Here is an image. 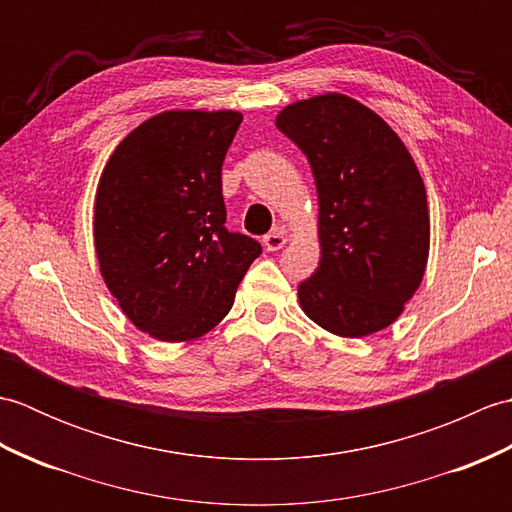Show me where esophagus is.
<instances>
[{
  "instance_id": "34e87169",
  "label": "esophagus",
  "mask_w": 512,
  "mask_h": 512,
  "mask_svg": "<svg viewBox=\"0 0 512 512\" xmlns=\"http://www.w3.org/2000/svg\"><path fill=\"white\" fill-rule=\"evenodd\" d=\"M262 242H264V248H266V250H270V253H273V250L284 248V244H286V235H284V231H279V228H275L273 233L264 235Z\"/></svg>"
}]
</instances>
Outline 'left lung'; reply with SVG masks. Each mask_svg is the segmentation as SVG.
Masks as SVG:
<instances>
[{
    "label": "left lung",
    "instance_id": "left-lung-1",
    "mask_svg": "<svg viewBox=\"0 0 512 512\" xmlns=\"http://www.w3.org/2000/svg\"><path fill=\"white\" fill-rule=\"evenodd\" d=\"M277 127L306 154L319 195L321 262L299 284L303 312L347 339L387 328L429 257L416 162L383 118L345 94L292 103Z\"/></svg>",
    "mask_w": 512,
    "mask_h": 512
}]
</instances>
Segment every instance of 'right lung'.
Instances as JSON below:
<instances>
[{
  "mask_svg": "<svg viewBox=\"0 0 512 512\" xmlns=\"http://www.w3.org/2000/svg\"><path fill=\"white\" fill-rule=\"evenodd\" d=\"M242 114L151 116L114 149L94 204L101 275L138 330L167 343L213 330L233 308L253 237L224 226L222 165Z\"/></svg>",
  "mask_w": 512,
  "mask_h": 512,
  "instance_id": "obj_1",
  "label": "right lung"
}]
</instances>
